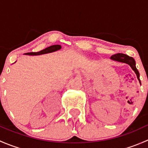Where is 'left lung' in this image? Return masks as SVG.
<instances>
[{
    "instance_id": "left-lung-1",
    "label": "left lung",
    "mask_w": 148,
    "mask_h": 148,
    "mask_svg": "<svg viewBox=\"0 0 148 148\" xmlns=\"http://www.w3.org/2000/svg\"><path fill=\"white\" fill-rule=\"evenodd\" d=\"M111 59H112V60L117 61V62H122V63H126L130 66L131 68L132 69V70H133L135 72V74H136L137 77H138V80L140 81V83L141 84L140 80V74H139L138 70L137 69L136 66H135V61L133 58L131 57V56H127V55L126 54H124V53H116V54L112 55V56H111Z\"/></svg>"
}]
</instances>
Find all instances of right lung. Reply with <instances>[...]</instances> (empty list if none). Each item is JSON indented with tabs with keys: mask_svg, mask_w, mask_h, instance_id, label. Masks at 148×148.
Here are the masks:
<instances>
[{
	"mask_svg": "<svg viewBox=\"0 0 148 148\" xmlns=\"http://www.w3.org/2000/svg\"><path fill=\"white\" fill-rule=\"evenodd\" d=\"M61 48H62V46L60 45H53L46 48V49H44V50H41V51L29 52V53H26V55H41V54H44V53H51V52L56 51L59 50Z\"/></svg>",
	"mask_w": 148,
	"mask_h": 148,
	"instance_id": "1",
	"label": "right lung"
}]
</instances>
